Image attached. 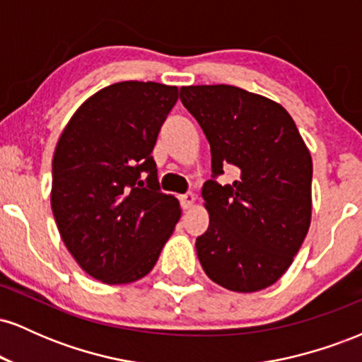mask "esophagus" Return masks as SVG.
I'll return each instance as SVG.
<instances>
[{"mask_svg":"<svg viewBox=\"0 0 362 362\" xmlns=\"http://www.w3.org/2000/svg\"><path fill=\"white\" fill-rule=\"evenodd\" d=\"M180 204L184 209H190V207H194L195 204V194L189 192L185 195H180Z\"/></svg>","mask_w":362,"mask_h":362,"instance_id":"34e87169","label":"esophagus"}]
</instances>
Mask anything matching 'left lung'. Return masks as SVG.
Wrapping results in <instances>:
<instances>
[{"label": "left lung", "mask_w": 362, "mask_h": 362, "mask_svg": "<svg viewBox=\"0 0 362 362\" xmlns=\"http://www.w3.org/2000/svg\"><path fill=\"white\" fill-rule=\"evenodd\" d=\"M180 100L211 144L213 173L233 165L231 185H202L209 228L195 242L211 281L255 293L279 281L311 223L310 149L281 103L231 85L182 86Z\"/></svg>", "instance_id": "left-lung-1"}]
</instances>
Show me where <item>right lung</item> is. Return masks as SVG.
<instances>
[{"mask_svg": "<svg viewBox=\"0 0 362 362\" xmlns=\"http://www.w3.org/2000/svg\"><path fill=\"white\" fill-rule=\"evenodd\" d=\"M177 98V86L114 83L78 107L54 149L57 230L78 265L103 284L151 272L180 219L177 199L160 190L151 156Z\"/></svg>", "mask_w": 362, "mask_h": 362, "instance_id": "add662e5", "label": "right lung"}]
</instances>
